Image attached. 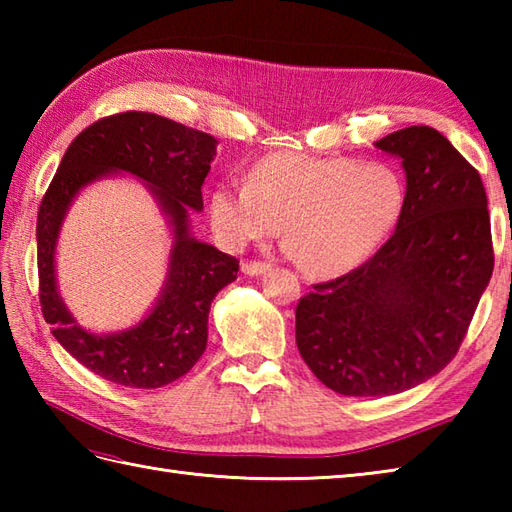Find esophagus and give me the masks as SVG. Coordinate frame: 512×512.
<instances>
[{
  "instance_id": "34e87169",
  "label": "esophagus",
  "mask_w": 512,
  "mask_h": 512,
  "mask_svg": "<svg viewBox=\"0 0 512 512\" xmlns=\"http://www.w3.org/2000/svg\"><path fill=\"white\" fill-rule=\"evenodd\" d=\"M268 270H270V264H266V262H242V273L248 277L266 275Z\"/></svg>"
}]
</instances>
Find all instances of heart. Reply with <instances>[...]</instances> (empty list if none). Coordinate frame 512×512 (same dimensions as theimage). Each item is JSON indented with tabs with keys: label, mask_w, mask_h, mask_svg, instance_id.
Segmentation results:
<instances>
[{
	"label": "heart",
	"mask_w": 512,
	"mask_h": 512,
	"mask_svg": "<svg viewBox=\"0 0 512 512\" xmlns=\"http://www.w3.org/2000/svg\"><path fill=\"white\" fill-rule=\"evenodd\" d=\"M405 202V180L391 165L277 151L257 160L246 184L215 187L209 217L228 248L275 235L284 224L288 250L303 268L334 277L385 242Z\"/></svg>",
	"instance_id": "1"
}]
</instances>
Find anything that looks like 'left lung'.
I'll return each instance as SVG.
<instances>
[{
  "instance_id": "8db88e82",
  "label": "left lung",
  "mask_w": 512,
  "mask_h": 512,
  "mask_svg": "<svg viewBox=\"0 0 512 512\" xmlns=\"http://www.w3.org/2000/svg\"><path fill=\"white\" fill-rule=\"evenodd\" d=\"M407 178L396 231L352 273L297 306V347L325 387L356 398L400 394L458 354L493 275L491 217L480 173L438 129L380 138Z\"/></svg>"
}]
</instances>
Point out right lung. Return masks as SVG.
I'll return each mask as SVG.
<instances>
[{"mask_svg": "<svg viewBox=\"0 0 512 512\" xmlns=\"http://www.w3.org/2000/svg\"><path fill=\"white\" fill-rule=\"evenodd\" d=\"M217 140L165 116L125 112L107 116L72 140L37 215L39 301L52 334L76 361L116 385L158 389L198 363L209 336L211 301L237 279L239 262L191 235L200 213ZM132 175L155 195L172 231L166 284L152 310L118 333H90L75 321L56 284V244L71 202L85 186Z\"/></svg>", "mask_w": 512, "mask_h": 512, "instance_id": "right-lung-1", "label": "right lung"}]
</instances>
